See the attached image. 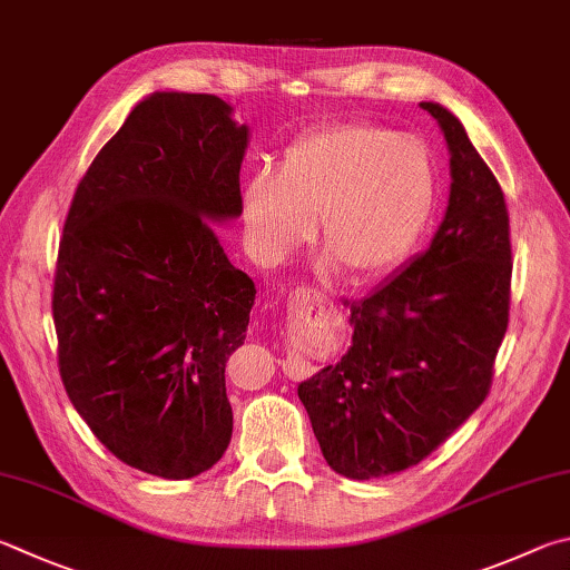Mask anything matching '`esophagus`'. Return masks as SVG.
I'll return each mask as SVG.
<instances>
[{"mask_svg": "<svg viewBox=\"0 0 570 570\" xmlns=\"http://www.w3.org/2000/svg\"><path fill=\"white\" fill-rule=\"evenodd\" d=\"M298 296H306V298H318V302H326V296L316 292V288H296V298ZM284 371L292 379H304L312 374V364L308 361H288V364H284Z\"/></svg>", "mask_w": 570, "mask_h": 570, "instance_id": "esophagus-1", "label": "esophagus"}]
</instances>
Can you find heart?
I'll use <instances>...</instances> for the list:
<instances>
[{
  "mask_svg": "<svg viewBox=\"0 0 570 570\" xmlns=\"http://www.w3.org/2000/svg\"><path fill=\"white\" fill-rule=\"evenodd\" d=\"M436 206L426 144L376 124H341L288 147L276 174L244 189V226L258 258L284 262L314 234L348 278L389 274L411 254Z\"/></svg>",
  "mask_w": 570,
  "mask_h": 570,
  "instance_id": "obj_1",
  "label": "heart"
}]
</instances>
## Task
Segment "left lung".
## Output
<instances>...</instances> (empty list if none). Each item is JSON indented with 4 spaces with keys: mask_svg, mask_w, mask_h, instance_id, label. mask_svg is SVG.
<instances>
[{
    "mask_svg": "<svg viewBox=\"0 0 570 570\" xmlns=\"http://www.w3.org/2000/svg\"><path fill=\"white\" fill-rule=\"evenodd\" d=\"M451 151L449 209L426 252L351 306V348L298 386L326 463L368 481L431 456L489 396L509 328L511 226L463 124L421 105Z\"/></svg>",
    "mask_w": 570,
    "mask_h": 570,
    "instance_id": "left-lung-1",
    "label": "left lung"
}]
</instances>
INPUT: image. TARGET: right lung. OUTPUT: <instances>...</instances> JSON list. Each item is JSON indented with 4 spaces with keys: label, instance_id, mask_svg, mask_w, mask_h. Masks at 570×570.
I'll list each match as a JSON object with an SVG mask.
<instances>
[{
    "label": "right lung",
    "instance_id": "1",
    "mask_svg": "<svg viewBox=\"0 0 570 570\" xmlns=\"http://www.w3.org/2000/svg\"><path fill=\"white\" fill-rule=\"evenodd\" d=\"M214 95L157 91L101 147L71 199L51 314L59 376L121 463L181 481L224 456L226 361L254 282L212 222L242 214L249 129Z\"/></svg>",
    "mask_w": 570,
    "mask_h": 570
}]
</instances>
